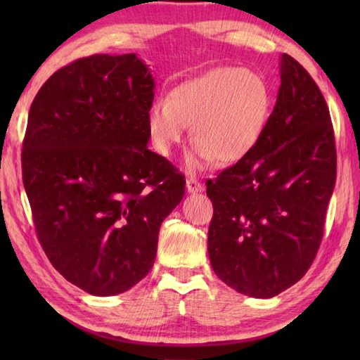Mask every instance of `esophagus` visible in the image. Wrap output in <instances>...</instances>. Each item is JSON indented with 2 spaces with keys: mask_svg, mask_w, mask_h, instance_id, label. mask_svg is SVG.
Returning <instances> with one entry per match:
<instances>
[{
  "mask_svg": "<svg viewBox=\"0 0 360 360\" xmlns=\"http://www.w3.org/2000/svg\"><path fill=\"white\" fill-rule=\"evenodd\" d=\"M186 186H187L188 193H201L204 190V186L201 184L200 181H196L195 178H188L187 182H186Z\"/></svg>",
  "mask_w": 360,
  "mask_h": 360,
  "instance_id": "obj_1",
  "label": "esophagus"
}]
</instances>
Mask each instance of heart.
<instances>
[{
	"label": "heart",
	"mask_w": 360,
	"mask_h": 360,
	"mask_svg": "<svg viewBox=\"0 0 360 360\" xmlns=\"http://www.w3.org/2000/svg\"><path fill=\"white\" fill-rule=\"evenodd\" d=\"M269 89L262 75L244 68L221 66L187 80L159 97L147 112L153 148L168 156L192 125L196 143L190 167L213 159L235 164L255 147L269 114Z\"/></svg>",
	"instance_id": "1"
}]
</instances>
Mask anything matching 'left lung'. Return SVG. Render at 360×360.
Segmentation results:
<instances>
[{
	"label": "left lung",
	"mask_w": 360,
	"mask_h": 360,
	"mask_svg": "<svg viewBox=\"0 0 360 360\" xmlns=\"http://www.w3.org/2000/svg\"><path fill=\"white\" fill-rule=\"evenodd\" d=\"M263 134L248 156L207 181L209 258L236 292L271 298L314 262L335 184L334 131L316 82L288 53Z\"/></svg>",
	"instance_id": "1"
}]
</instances>
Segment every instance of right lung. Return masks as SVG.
Returning a JSON list of instances; mask_svg holds the SVG:
<instances>
[{"label":"right lung","mask_w":360,"mask_h":360,"mask_svg":"<svg viewBox=\"0 0 360 360\" xmlns=\"http://www.w3.org/2000/svg\"><path fill=\"white\" fill-rule=\"evenodd\" d=\"M153 97L136 53H97L53 72L30 105L21 167L38 240L91 295L150 272L160 224L184 196V176L147 147Z\"/></svg>","instance_id":"1"}]
</instances>
